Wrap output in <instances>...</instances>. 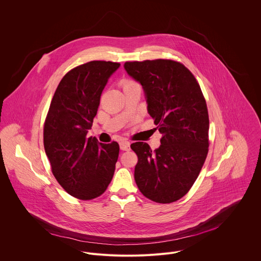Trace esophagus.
<instances>
[{
    "instance_id": "esophagus-1",
    "label": "esophagus",
    "mask_w": 261,
    "mask_h": 261,
    "mask_svg": "<svg viewBox=\"0 0 261 261\" xmlns=\"http://www.w3.org/2000/svg\"><path fill=\"white\" fill-rule=\"evenodd\" d=\"M119 147H120V149H122V150H129L130 149V144L127 141H121L119 143Z\"/></svg>"
}]
</instances>
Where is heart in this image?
<instances>
[{"instance_id":"1","label":"heart","mask_w":261,"mask_h":261,"mask_svg":"<svg viewBox=\"0 0 261 261\" xmlns=\"http://www.w3.org/2000/svg\"><path fill=\"white\" fill-rule=\"evenodd\" d=\"M136 86H139V84H138L137 82H135L134 80L127 79V80H124V81L122 82V89H123V90L129 89V88H134V87H136Z\"/></svg>"}]
</instances>
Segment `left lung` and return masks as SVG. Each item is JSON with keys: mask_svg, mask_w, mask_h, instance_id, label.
Segmentation results:
<instances>
[{"mask_svg": "<svg viewBox=\"0 0 261 261\" xmlns=\"http://www.w3.org/2000/svg\"><path fill=\"white\" fill-rule=\"evenodd\" d=\"M126 72L146 93L148 112L162 134L161 146L130 145L138 155L135 180L142 194L156 203L184 197L198 178L209 147V115L195 76L170 59L125 62Z\"/></svg>", "mask_w": 261, "mask_h": 261, "instance_id": "obj_1", "label": "left lung"}]
</instances>
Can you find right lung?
Here are the masks:
<instances>
[{"mask_svg": "<svg viewBox=\"0 0 261 261\" xmlns=\"http://www.w3.org/2000/svg\"><path fill=\"white\" fill-rule=\"evenodd\" d=\"M112 61H90L61 79L44 122V149L61 187L80 200L103 194L118 158L116 142L101 144L87 138L109 78L119 67Z\"/></svg>", "mask_w": 261, "mask_h": 261, "instance_id": "1", "label": "right lung"}]
</instances>
